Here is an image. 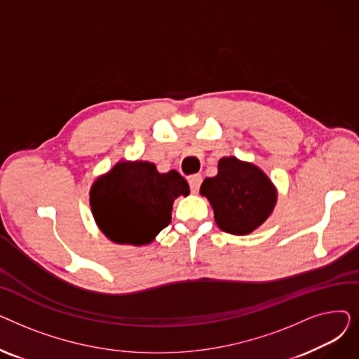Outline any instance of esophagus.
Here are the masks:
<instances>
[{
  "label": "esophagus",
  "instance_id": "34e87169",
  "mask_svg": "<svg viewBox=\"0 0 359 359\" xmlns=\"http://www.w3.org/2000/svg\"><path fill=\"white\" fill-rule=\"evenodd\" d=\"M201 183H202V176L201 175H194V176L189 177V186H191L192 194H198Z\"/></svg>",
  "mask_w": 359,
  "mask_h": 359
}]
</instances>
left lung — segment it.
Segmentation results:
<instances>
[{
	"label": "left lung",
	"instance_id": "1",
	"mask_svg": "<svg viewBox=\"0 0 359 359\" xmlns=\"http://www.w3.org/2000/svg\"><path fill=\"white\" fill-rule=\"evenodd\" d=\"M201 195L208 198L218 227L236 236L260 227L278 198L273 183L259 167L236 157L218 161V175L203 180Z\"/></svg>",
	"mask_w": 359,
	"mask_h": 359
}]
</instances>
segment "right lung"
<instances>
[{"label": "right lung", "instance_id": "right-lung-1", "mask_svg": "<svg viewBox=\"0 0 359 359\" xmlns=\"http://www.w3.org/2000/svg\"><path fill=\"white\" fill-rule=\"evenodd\" d=\"M189 192V184L176 170L158 173L153 163L121 161L93 183L90 205L107 238L142 246L172 221L175 199Z\"/></svg>", "mask_w": 359, "mask_h": 359}]
</instances>
